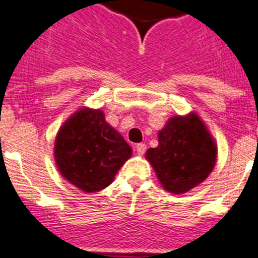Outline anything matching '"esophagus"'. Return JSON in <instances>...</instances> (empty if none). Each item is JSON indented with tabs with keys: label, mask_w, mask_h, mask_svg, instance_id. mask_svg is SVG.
<instances>
[{
	"label": "esophagus",
	"mask_w": 258,
	"mask_h": 258,
	"mask_svg": "<svg viewBox=\"0 0 258 258\" xmlns=\"http://www.w3.org/2000/svg\"><path fill=\"white\" fill-rule=\"evenodd\" d=\"M136 152L139 153V155H144L147 151V146L146 144H143V143H139V144H136Z\"/></svg>",
	"instance_id": "1"
}]
</instances>
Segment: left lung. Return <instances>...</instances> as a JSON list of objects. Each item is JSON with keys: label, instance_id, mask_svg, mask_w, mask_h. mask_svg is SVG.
Returning a JSON list of instances; mask_svg holds the SVG:
<instances>
[{"label": "left lung", "instance_id": "1", "mask_svg": "<svg viewBox=\"0 0 258 258\" xmlns=\"http://www.w3.org/2000/svg\"><path fill=\"white\" fill-rule=\"evenodd\" d=\"M164 189L186 192L207 178L216 161V146L197 114L173 116L159 133V146L147 151Z\"/></svg>", "mask_w": 258, "mask_h": 258}]
</instances>
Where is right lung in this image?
<instances>
[{
	"instance_id": "right-lung-1",
	"label": "right lung",
	"mask_w": 258,
	"mask_h": 258,
	"mask_svg": "<svg viewBox=\"0 0 258 258\" xmlns=\"http://www.w3.org/2000/svg\"><path fill=\"white\" fill-rule=\"evenodd\" d=\"M131 153L122 135L106 123L101 110H79L60 128L55 143L61 176L86 192L109 186Z\"/></svg>"
}]
</instances>
